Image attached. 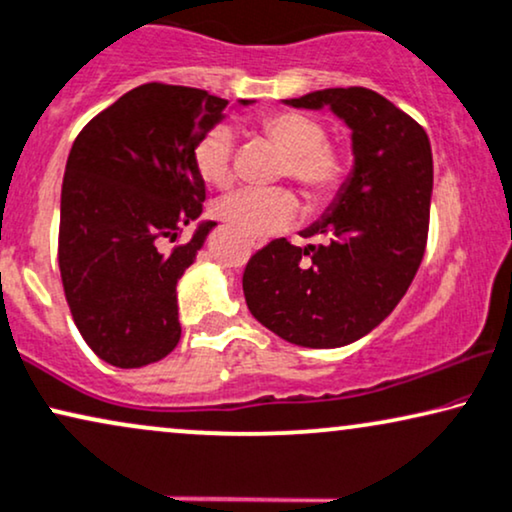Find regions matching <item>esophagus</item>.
<instances>
[{
    "label": "esophagus",
    "mask_w": 512,
    "mask_h": 512,
    "mask_svg": "<svg viewBox=\"0 0 512 512\" xmlns=\"http://www.w3.org/2000/svg\"><path fill=\"white\" fill-rule=\"evenodd\" d=\"M250 245H252V248H260V243H255V241H252Z\"/></svg>",
    "instance_id": "34e87169"
}]
</instances>
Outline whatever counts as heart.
<instances>
[{
	"label": "heart",
	"mask_w": 512,
	"mask_h": 512,
	"mask_svg": "<svg viewBox=\"0 0 512 512\" xmlns=\"http://www.w3.org/2000/svg\"><path fill=\"white\" fill-rule=\"evenodd\" d=\"M257 129L283 153L281 177L293 179L316 208L333 203L347 181V155L326 139V127L300 111H267L257 118ZM236 139L226 125L212 127L193 148L200 177L217 189H229L236 179ZM217 217L245 238L260 241L288 229L300 217V198L290 189H245L219 200Z\"/></svg>",
	"instance_id": "obj_1"
}]
</instances>
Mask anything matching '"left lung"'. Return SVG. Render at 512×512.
I'll use <instances>...</instances> for the list:
<instances>
[{"instance_id":"left-lung-1","label":"left lung","mask_w":512,"mask_h":512,"mask_svg":"<svg viewBox=\"0 0 512 512\" xmlns=\"http://www.w3.org/2000/svg\"><path fill=\"white\" fill-rule=\"evenodd\" d=\"M331 106L352 127L354 174L331 212L304 231L328 243L276 238L245 264L250 314L300 347H342L371 333L409 290L428 245L432 148L411 115L366 87L286 101Z\"/></svg>"}]
</instances>
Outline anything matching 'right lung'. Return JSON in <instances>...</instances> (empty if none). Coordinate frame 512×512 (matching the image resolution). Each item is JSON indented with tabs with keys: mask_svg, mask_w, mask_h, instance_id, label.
I'll return each mask as SVG.
<instances>
[{
	"mask_svg": "<svg viewBox=\"0 0 512 512\" xmlns=\"http://www.w3.org/2000/svg\"><path fill=\"white\" fill-rule=\"evenodd\" d=\"M226 106L205 89L148 82L94 115L70 148L58 269L77 331L106 364L141 368L177 347V281L215 226L181 241L205 200L193 148Z\"/></svg>",
	"mask_w": 512,
	"mask_h": 512,
	"instance_id": "obj_1",
	"label": "right lung"
}]
</instances>
